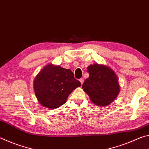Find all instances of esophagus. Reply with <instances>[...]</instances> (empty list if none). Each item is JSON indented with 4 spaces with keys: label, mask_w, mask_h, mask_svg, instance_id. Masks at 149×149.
Instances as JSON below:
<instances>
[{
    "label": "esophagus",
    "mask_w": 149,
    "mask_h": 149,
    "mask_svg": "<svg viewBox=\"0 0 149 149\" xmlns=\"http://www.w3.org/2000/svg\"><path fill=\"white\" fill-rule=\"evenodd\" d=\"M79 81L81 82V84L83 85V84H84V79H79Z\"/></svg>",
    "instance_id": "1"
}]
</instances>
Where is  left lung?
Here are the masks:
<instances>
[{
  "label": "left lung",
  "instance_id": "1",
  "mask_svg": "<svg viewBox=\"0 0 149 149\" xmlns=\"http://www.w3.org/2000/svg\"><path fill=\"white\" fill-rule=\"evenodd\" d=\"M89 78L82 85L84 91L89 96L91 101L99 107L110 104L120 91L116 75L108 67L98 64L87 68Z\"/></svg>",
  "mask_w": 149,
  "mask_h": 149
}]
</instances>
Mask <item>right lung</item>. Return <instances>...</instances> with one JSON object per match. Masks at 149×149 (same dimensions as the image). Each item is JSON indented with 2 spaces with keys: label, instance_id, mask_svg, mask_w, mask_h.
Wrapping results in <instances>:
<instances>
[{
  "label": "right lung",
  "instance_id": "1",
  "mask_svg": "<svg viewBox=\"0 0 149 149\" xmlns=\"http://www.w3.org/2000/svg\"><path fill=\"white\" fill-rule=\"evenodd\" d=\"M79 86L81 83L75 79L71 70L52 64L46 65L34 81L37 100L49 109L64 104L73 90Z\"/></svg>",
  "mask_w": 149,
  "mask_h": 149
}]
</instances>
